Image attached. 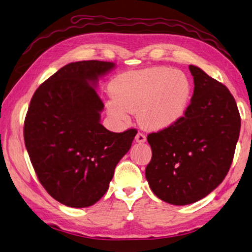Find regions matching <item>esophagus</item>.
Segmentation results:
<instances>
[{"label":"esophagus","mask_w":252,"mask_h":252,"mask_svg":"<svg viewBox=\"0 0 252 252\" xmlns=\"http://www.w3.org/2000/svg\"><path fill=\"white\" fill-rule=\"evenodd\" d=\"M135 139H136V141L137 142H145L146 140H147V138H146V136L142 134V132H138V134L136 135V137H135Z\"/></svg>","instance_id":"1"}]
</instances>
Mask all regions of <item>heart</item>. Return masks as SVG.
Here are the masks:
<instances>
[{
    "label": "heart",
    "instance_id": "b5f03b06",
    "mask_svg": "<svg viewBox=\"0 0 252 252\" xmlns=\"http://www.w3.org/2000/svg\"><path fill=\"white\" fill-rule=\"evenodd\" d=\"M113 98L106 110L117 121H128V112L138 113L142 127L161 130L175 124L187 112L192 88L187 74L168 67L129 71L111 84Z\"/></svg>",
    "mask_w": 252,
    "mask_h": 252
}]
</instances>
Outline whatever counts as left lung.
I'll return each instance as SVG.
<instances>
[{
    "instance_id": "left-lung-1",
    "label": "left lung",
    "mask_w": 252,
    "mask_h": 252,
    "mask_svg": "<svg viewBox=\"0 0 252 252\" xmlns=\"http://www.w3.org/2000/svg\"><path fill=\"white\" fill-rule=\"evenodd\" d=\"M191 103L181 120L147 137L153 150L146 179L160 200L188 205L220 185L234 159L240 115L224 84L189 64Z\"/></svg>"
}]
</instances>
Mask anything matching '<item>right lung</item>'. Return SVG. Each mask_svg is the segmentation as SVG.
<instances>
[{
	"mask_svg": "<svg viewBox=\"0 0 252 252\" xmlns=\"http://www.w3.org/2000/svg\"><path fill=\"white\" fill-rule=\"evenodd\" d=\"M115 63L89 60L59 69L36 90L24 123V140L42 187L74 208L95 204L110 187L120 160L137 134L107 130L95 91Z\"/></svg>",
	"mask_w": 252,
	"mask_h": 252,
	"instance_id": "obj_1",
	"label": "right lung"
}]
</instances>
